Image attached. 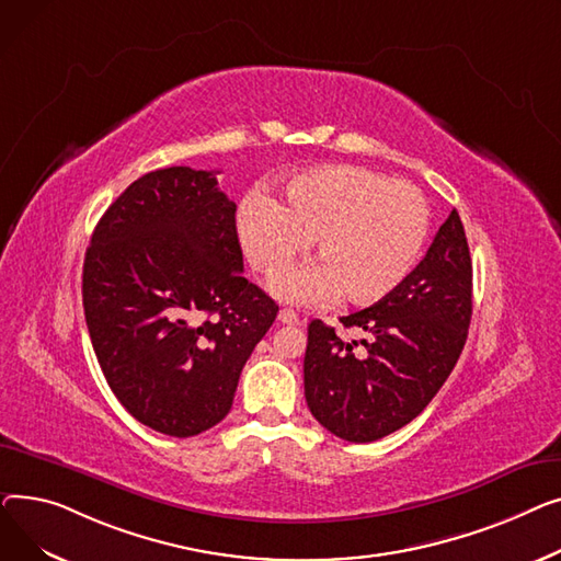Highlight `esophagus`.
I'll return each instance as SVG.
<instances>
[{
  "mask_svg": "<svg viewBox=\"0 0 561 561\" xmlns=\"http://www.w3.org/2000/svg\"><path fill=\"white\" fill-rule=\"evenodd\" d=\"M278 323H285V325H296V323H299V314H296L294 310H287V308H283V310L278 312Z\"/></svg>",
  "mask_w": 561,
  "mask_h": 561,
  "instance_id": "obj_1",
  "label": "esophagus"
}]
</instances>
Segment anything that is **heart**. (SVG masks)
<instances>
[{
  "label": "heart",
  "instance_id": "1",
  "mask_svg": "<svg viewBox=\"0 0 561 561\" xmlns=\"http://www.w3.org/2000/svg\"><path fill=\"white\" fill-rule=\"evenodd\" d=\"M427 224L419 187L351 164L294 176L280 204L251 196L238 217L240 242L265 276L287 272L314 242L321 262L274 283L296 306L331 301L340 291L355 306L387 299L412 274Z\"/></svg>",
  "mask_w": 561,
  "mask_h": 561
}]
</instances>
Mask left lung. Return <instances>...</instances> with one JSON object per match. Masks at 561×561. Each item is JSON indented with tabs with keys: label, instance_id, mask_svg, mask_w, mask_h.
<instances>
[{
	"label": "left lung",
	"instance_id": "8db88e82",
	"mask_svg": "<svg viewBox=\"0 0 561 561\" xmlns=\"http://www.w3.org/2000/svg\"><path fill=\"white\" fill-rule=\"evenodd\" d=\"M473 267L457 210L439 226L416 270L387 299L342 317L367 333L342 342L321 319L308 325L306 401L335 437L367 444L419 416L465 348L473 312Z\"/></svg>",
	"mask_w": 561,
	"mask_h": 561
}]
</instances>
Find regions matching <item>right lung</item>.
Wrapping results in <instances>:
<instances>
[{"label": "right lung", "instance_id": "add662e5", "mask_svg": "<svg viewBox=\"0 0 561 561\" xmlns=\"http://www.w3.org/2000/svg\"><path fill=\"white\" fill-rule=\"evenodd\" d=\"M215 174L140 176L99 219L83 262L99 367L130 416L170 437H194L228 414L278 314L242 276L236 204Z\"/></svg>", "mask_w": 561, "mask_h": 561}]
</instances>
